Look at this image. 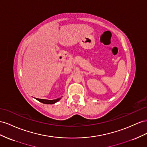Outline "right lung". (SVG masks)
Segmentation results:
<instances>
[{
    "label": "right lung",
    "instance_id": "right-lung-1",
    "mask_svg": "<svg viewBox=\"0 0 147 147\" xmlns=\"http://www.w3.org/2000/svg\"><path fill=\"white\" fill-rule=\"evenodd\" d=\"M37 100H38L41 103H43L45 104H54L55 103L57 102L58 101H59L60 100V98H57L55 100H45V99H40V98H36Z\"/></svg>",
    "mask_w": 147,
    "mask_h": 147
}]
</instances>
